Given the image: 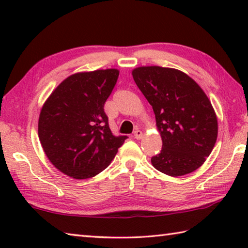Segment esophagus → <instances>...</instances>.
I'll return each mask as SVG.
<instances>
[{
  "label": "esophagus",
  "mask_w": 248,
  "mask_h": 248,
  "mask_svg": "<svg viewBox=\"0 0 248 248\" xmlns=\"http://www.w3.org/2000/svg\"><path fill=\"white\" fill-rule=\"evenodd\" d=\"M142 136H143V132H142L141 130H139V129H137L136 131H134V133H133V137L136 138V139H138V140H140L141 138H142Z\"/></svg>",
  "instance_id": "34e87169"
}]
</instances>
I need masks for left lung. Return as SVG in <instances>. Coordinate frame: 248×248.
I'll return each instance as SVG.
<instances>
[{"label": "left lung", "instance_id": "obj_1", "mask_svg": "<svg viewBox=\"0 0 248 248\" xmlns=\"http://www.w3.org/2000/svg\"><path fill=\"white\" fill-rule=\"evenodd\" d=\"M134 82L153 108L162 150L151 158L161 173L177 177L203 164L217 137V120L201 87L186 73L162 66H140Z\"/></svg>", "mask_w": 248, "mask_h": 248}]
</instances>
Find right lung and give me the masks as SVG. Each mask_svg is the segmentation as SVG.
Listing matches in <instances>:
<instances>
[{
  "label": "right lung",
  "instance_id": "right-lung-1",
  "mask_svg": "<svg viewBox=\"0 0 248 248\" xmlns=\"http://www.w3.org/2000/svg\"><path fill=\"white\" fill-rule=\"evenodd\" d=\"M118 77L116 69L70 75L41 108L40 143L54 167L70 177L86 179L99 174L128 138L112 134L104 111Z\"/></svg>",
  "mask_w": 248,
  "mask_h": 248
}]
</instances>
